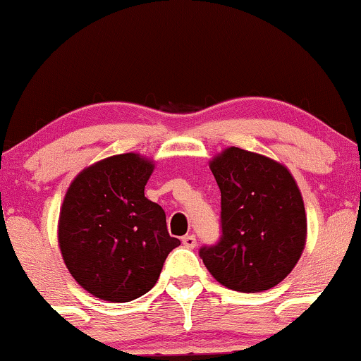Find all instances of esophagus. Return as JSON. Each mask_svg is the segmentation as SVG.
Wrapping results in <instances>:
<instances>
[{"mask_svg": "<svg viewBox=\"0 0 361 361\" xmlns=\"http://www.w3.org/2000/svg\"><path fill=\"white\" fill-rule=\"evenodd\" d=\"M181 241H183V246L188 247V250H193V247L197 246V238H195L193 234H186Z\"/></svg>", "mask_w": 361, "mask_h": 361, "instance_id": "34e87169", "label": "esophagus"}]
</instances>
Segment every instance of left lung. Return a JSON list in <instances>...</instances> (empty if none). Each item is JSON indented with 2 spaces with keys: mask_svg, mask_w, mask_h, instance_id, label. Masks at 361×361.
<instances>
[{
  "mask_svg": "<svg viewBox=\"0 0 361 361\" xmlns=\"http://www.w3.org/2000/svg\"><path fill=\"white\" fill-rule=\"evenodd\" d=\"M210 169L221 190V238L198 251L207 270L238 292L275 287L305 246L299 186L280 163L239 147L226 149Z\"/></svg>",
  "mask_w": 361,
  "mask_h": 361,
  "instance_id": "obj_1",
  "label": "left lung"
}]
</instances>
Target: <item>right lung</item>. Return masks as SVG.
<instances>
[{
    "instance_id": "obj_1",
    "label": "right lung",
    "mask_w": 361,
    "mask_h": 361,
    "mask_svg": "<svg viewBox=\"0 0 361 361\" xmlns=\"http://www.w3.org/2000/svg\"><path fill=\"white\" fill-rule=\"evenodd\" d=\"M152 163L118 154L86 168L66 193L59 246L74 280L94 297L128 302L156 285L180 239L161 205L144 197Z\"/></svg>"
}]
</instances>
